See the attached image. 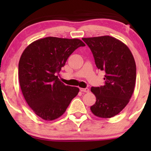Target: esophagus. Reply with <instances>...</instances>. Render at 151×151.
I'll list each match as a JSON object with an SVG mask.
<instances>
[{
    "label": "esophagus",
    "mask_w": 151,
    "mask_h": 151,
    "mask_svg": "<svg viewBox=\"0 0 151 151\" xmlns=\"http://www.w3.org/2000/svg\"><path fill=\"white\" fill-rule=\"evenodd\" d=\"M80 91L82 92H84V93H88L89 91V89L88 88H80Z\"/></svg>",
    "instance_id": "1"
}]
</instances>
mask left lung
I'll use <instances>...</instances> for the list:
<instances>
[{"label": "left lung", "instance_id": "8db88e82", "mask_svg": "<svg viewBox=\"0 0 151 151\" xmlns=\"http://www.w3.org/2000/svg\"><path fill=\"white\" fill-rule=\"evenodd\" d=\"M82 40L91 51L96 67L106 73L104 86L91 88L96 97L91 111L96 116L110 118L124 109L133 93L136 81L135 60L129 47L113 37Z\"/></svg>", "mask_w": 151, "mask_h": 151}]
</instances>
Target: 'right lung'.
I'll list each match as a JSON object with an SVG mask.
<instances>
[{"instance_id": "add662e5", "label": "right lung", "mask_w": 151, "mask_h": 151, "mask_svg": "<svg viewBox=\"0 0 151 151\" xmlns=\"http://www.w3.org/2000/svg\"><path fill=\"white\" fill-rule=\"evenodd\" d=\"M85 44L80 39L47 37L27 46L18 64L24 100L41 118L51 121L64 114L79 88L64 84L56 76L69 55Z\"/></svg>"}]
</instances>
